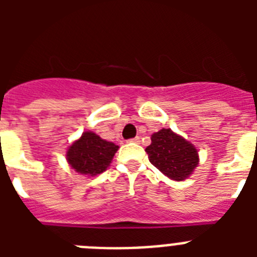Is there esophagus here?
I'll return each mask as SVG.
<instances>
[{
  "label": "esophagus",
  "mask_w": 257,
  "mask_h": 257,
  "mask_svg": "<svg viewBox=\"0 0 257 257\" xmlns=\"http://www.w3.org/2000/svg\"><path fill=\"white\" fill-rule=\"evenodd\" d=\"M128 142H130V143H139L140 138H139V136H136V138H133V139H130Z\"/></svg>",
  "instance_id": "1"
}]
</instances>
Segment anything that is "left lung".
<instances>
[{
    "label": "left lung",
    "mask_w": 257,
    "mask_h": 257,
    "mask_svg": "<svg viewBox=\"0 0 257 257\" xmlns=\"http://www.w3.org/2000/svg\"><path fill=\"white\" fill-rule=\"evenodd\" d=\"M151 140V145L145 149L149 161L172 180H184L198 165L196 147L170 128L153 134Z\"/></svg>",
    "instance_id": "obj_1"
}]
</instances>
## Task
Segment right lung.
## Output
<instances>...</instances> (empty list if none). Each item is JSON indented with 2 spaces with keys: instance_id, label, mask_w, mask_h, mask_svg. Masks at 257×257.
I'll list each match as a JSON object with an SVG mask.
<instances>
[{
  "instance_id": "1",
  "label": "right lung",
  "mask_w": 257,
  "mask_h": 257,
  "mask_svg": "<svg viewBox=\"0 0 257 257\" xmlns=\"http://www.w3.org/2000/svg\"><path fill=\"white\" fill-rule=\"evenodd\" d=\"M117 151L118 145L87 131L70 145L67 152V160L78 174L95 176L105 171Z\"/></svg>"
}]
</instances>
